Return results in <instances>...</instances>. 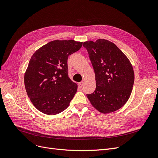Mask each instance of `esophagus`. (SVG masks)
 <instances>
[{"label":"esophagus","mask_w":158,"mask_h":158,"mask_svg":"<svg viewBox=\"0 0 158 158\" xmlns=\"http://www.w3.org/2000/svg\"><path fill=\"white\" fill-rule=\"evenodd\" d=\"M84 81H81V82H80V83H78V88L79 89H81V87H82V86L84 85Z\"/></svg>","instance_id":"esophagus-1"}]
</instances>
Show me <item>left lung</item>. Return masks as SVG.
<instances>
[{
    "instance_id": "left-lung-1",
    "label": "left lung",
    "mask_w": 158,
    "mask_h": 158,
    "mask_svg": "<svg viewBox=\"0 0 158 158\" xmlns=\"http://www.w3.org/2000/svg\"><path fill=\"white\" fill-rule=\"evenodd\" d=\"M95 73L96 89L87 94L92 106L109 114L122 108L129 99L134 81L132 65L116 45L106 39L84 42Z\"/></svg>"
}]
</instances>
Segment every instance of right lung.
<instances>
[{
  "mask_svg": "<svg viewBox=\"0 0 158 158\" xmlns=\"http://www.w3.org/2000/svg\"><path fill=\"white\" fill-rule=\"evenodd\" d=\"M83 42L56 40L37 49L24 74L26 93L33 106L48 115L60 113L69 106L78 86L68 77V56Z\"/></svg>",
  "mask_w": 158,
  "mask_h": 158,
  "instance_id": "right-lung-1",
  "label": "right lung"
}]
</instances>
